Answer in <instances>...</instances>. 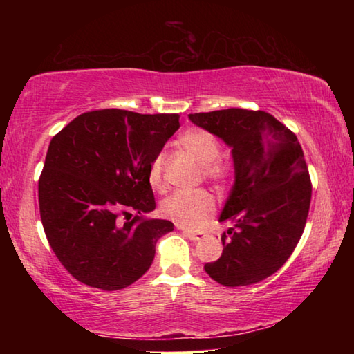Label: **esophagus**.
Wrapping results in <instances>:
<instances>
[{"label":"esophagus","instance_id":"1","mask_svg":"<svg viewBox=\"0 0 354 354\" xmlns=\"http://www.w3.org/2000/svg\"><path fill=\"white\" fill-rule=\"evenodd\" d=\"M183 234L194 242H198V241H201V239H205V232H192L187 230H183Z\"/></svg>","mask_w":354,"mask_h":354}]
</instances>
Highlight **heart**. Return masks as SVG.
I'll return each mask as SVG.
<instances>
[{
	"mask_svg": "<svg viewBox=\"0 0 354 354\" xmlns=\"http://www.w3.org/2000/svg\"><path fill=\"white\" fill-rule=\"evenodd\" d=\"M179 145L187 151L196 162L203 165V175L217 187L230 181L232 176V164L220 156L218 139L212 133L201 128H192L179 137ZM149 184L154 189L164 190V154H158L149 164ZM164 217L175 221L185 230H201L207 225L215 212V201L211 194L198 192H176L162 201L160 206Z\"/></svg>",
	"mask_w": 354,
	"mask_h": 354,
	"instance_id": "b5f03b06",
	"label": "heart"
}]
</instances>
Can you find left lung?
Listing matches in <instances>:
<instances>
[{
    "instance_id": "left-lung-1",
    "label": "left lung",
    "mask_w": 354,
    "mask_h": 354,
    "mask_svg": "<svg viewBox=\"0 0 354 354\" xmlns=\"http://www.w3.org/2000/svg\"><path fill=\"white\" fill-rule=\"evenodd\" d=\"M190 122L231 147L234 185L220 214L232 221L221 236L223 253L206 273L227 287L272 277L289 259L304 231L313 195L297 136L263 111L190 113Z\"/></svg>"
}]
</instances>
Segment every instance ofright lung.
<instances>
[{"instance_id": "right-lung-1", "label": "right lung", "mask_w": 354, "mask_h": 354, "mask_svg": "<svg viewBox=\"0 0 354 354\" xmlns=\"http://www.w3.org/2000/svg\"><path fill=\"white\" fill-rule=\"evenodd\" d=\"M178 128V113L101 109L81 113L51 139L39 179L40 218L80 283L120 290L151 266L156 242L173 223L143 217L156 207L148 170Z\"/></svg>"}]
</instances>
